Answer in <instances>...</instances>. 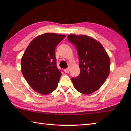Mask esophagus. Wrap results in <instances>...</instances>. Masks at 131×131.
I'll list each match as a JSON object with an SVG mask.
<instances>
[{
    "instance_id": "obj_1",
    "label": "esophagus",
    "mask_w": 131,
    "mask_h": 131,
    "mask_svg": "<svg viewBox=\"0 0 131 131\" xmlns=\"http://www.w3.org/2000/svg\"><path fill=\"white\" fill-rule=\"evenodd\" d=\"M64 71H65L66 73H69V68L65 69V70H64Z\"/></svg>"
}]
</instances>
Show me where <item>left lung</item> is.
Returning a JSON list of instances; mask_svg holds the SVG:
<instances>
[{
	"label": "left lung",
	"instance_id": "left-lung-1",
	"mask_svg": "<svg viewBox=\"0 0 131 131\" xmlns=\"http://www.w3.org/2000/svg\"><path fill=\"white\" fill-rule=\"evenodd\" d=\"M69 41L75 46L79 56L80 74L72 78L75 88L84 94L101 87L110 73V60L102 44L87 35H69Z\"/></svg>",
	"mask_w": 131,
	"mask_h": 131
}]
</instances>
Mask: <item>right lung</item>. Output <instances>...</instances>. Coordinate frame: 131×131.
<instances>
[{"mask_svg": "<svg viewBox=\"0 0 131 131\" xmlns=\"http://www.w3.org/2000/svg\"><path fill=\"white\" fill-rule=\"evenodd\" d=\"M66 36L46 33L38 36L27 47L21 58V71L33 90L42 94L56 89L61 76L56 65L55 49Z\"/></svg>", "mask_w": 131, "mask_h": 131, "instance_id": "1", "label": "right lung"}]
</instances>
